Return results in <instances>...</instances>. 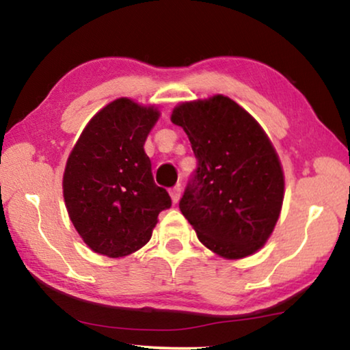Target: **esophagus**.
Instances as JSON below:
<instances>
[{
    "mask_svg": "<svg viewBox=\"0 0 350 350\" xmlns=\"http://www.w3.org/2000/svg\"><path fill=\"white\" fill-rule=\"evenodd\" d=\"M180 191H182V187L180 185H176L173 189L170 190V195H171V200H173V203H177L180 198Z\"/></svg>",
    "mask_w": 350,
    "mask_h": 350,
    "instance_id": "1",
    "label": "esophagus"
}]
</instances>
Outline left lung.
<instances>
[{
  "label": "left lung",
  "instance_id": "left-lung-1",
  "mask_svg": "<svg viewBox=\"0 0 350 350\" xmlns=\"http://www.w3.org/2000/svg\"><path fill=\"white\" fill-rule=\"evenodd\" d=\"M171 122L184 128L198 161L180 213L220 257L255 254L271 236L284 201V171L268 135L224 95L182 103Z\"/></svg>",
  "mask_w": 350,
  "mask_h": 350
}]
</instances>
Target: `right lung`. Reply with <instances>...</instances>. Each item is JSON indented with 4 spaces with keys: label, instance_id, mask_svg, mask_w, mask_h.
Masks as SVG:
<instances>
[{
    "label": "right lung",
    "instance_id": "1",
    "mask_svg": "<svg viewBox=\"0 0 350 350\" xmlns=\"http://www.w3.org/2000/svg\"><path fill=\"white\" fill-rule=\"evenodd\" d=\"M160 111L117 98L79 136L63 174V198L77 233L93 252L126 257L149 243L159 214L171 206L154 182L144 142Z\"/></svg>",
    "mask_w": 350,
    "mask_h": 350
}]
</instances>
